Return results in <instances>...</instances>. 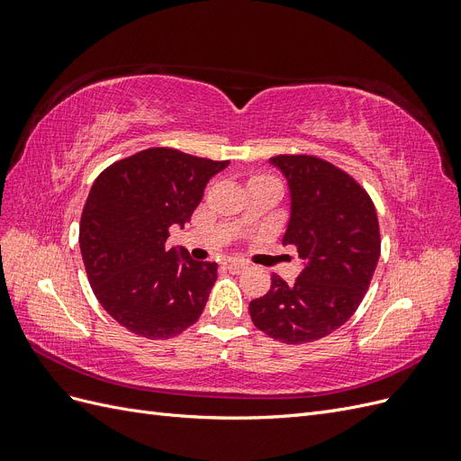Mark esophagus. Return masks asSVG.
Wrapping results in <instances>:
<instances>
[{
  "label": "esophagus",
  "mask_w": 461,
  "mask_h": 461,
  "mask_svg": "<svg viewBox=\"0 0 461 461\" xmlns=\"http://www.w3.org/2000/svg\"><path fill=\"white\" fill-rule=\"evenodd\" d=\"M225 269H229L230 273H242L244 269H248V263L239 261V259H229V261H225Z\"/></svg>",
  "instance_id": "esophagus-1"
}]
</instances>
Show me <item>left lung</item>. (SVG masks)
<instances>
[{
    "label": "left lung",
    "instance_id": "8db88e82",
    "mask_svg": "<svg viewBox=\"0 0 461 461\" xmlns=\"http://www.w3.org/2000/svg\"><path fill=\"white\" fill-rule=\"evenodd\" d=\"M290 194L285 246H296L294 285L271 276L265 296L249 302L254 325L285 344L327 337L354 315L381 256L376 212L356 180L313 156H276Z\"/></svg>",
    "mask_w": 461,
    "mask_h": 461
}]
</instances>
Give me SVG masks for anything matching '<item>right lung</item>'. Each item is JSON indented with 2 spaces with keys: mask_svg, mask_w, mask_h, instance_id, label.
<instances>
[{
  "mask_svg": "<svg viewBox=\"0 0 461 461\" xmlns=\"http://www.w3.org/2000/svg\"><path fill=\"white\" fill-rule=\"evenodd\" d=\"M229 161L149 148L121 159L94 180L80 219V254L102 308L144 339H171L202 315L217 263L167 248L185 227L209 178Z\"/></svg>",
  "mask_w": 461,
  "mask_h": 461,
  "instance_id": "1",
  "label": "right lung"
}]
</instances>
